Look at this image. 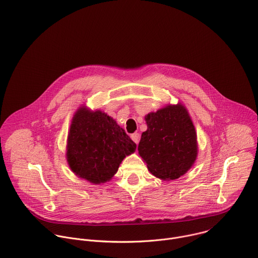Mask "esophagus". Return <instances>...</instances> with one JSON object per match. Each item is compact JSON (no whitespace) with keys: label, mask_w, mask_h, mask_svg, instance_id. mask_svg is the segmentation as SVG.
Instances as JSON below:
<instances>
[{"label":"esophagus","mask_w":258,"mask_h":258,"mask_svg":"<svg viewBox=\"0 0 258 258\" xmlns=\"http://www.w3.org/2000/svg\"><path fill=\"white\" fill-rule=\"evenodd\" d=\"M131 139L136 143V144H138V142H139V140H140V134L139 133H133L132 135H131Z\"/></svg>","instance_id":"esophagus-1"}]
</instances>
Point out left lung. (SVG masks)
Returning <instances> with one entry per match:
<instances>
[{"label": "left lung", "mask_w": 258, "mask_h": 258, "mask_svg": "<svg viewBox=\"0 0 258 258\" xmlns=\"http://www.w3.org/2000/svg\"><path fill=\"white\" fill-rule=\"evenodd\" d=\"M138 153L148 171L162 180H175L187 173L197 157V136L187 109L168 105L145 116Z\"/></svg>", "instance_id": "left-lung-1"}]
</instances>
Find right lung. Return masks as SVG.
<instances>
[{
    "instance_id": "1",
    "label": "right lung",
    "mask_w": 258,
    "mask_h": 258,
    "mask_svg": "<svg viewBox=\"0 0 258 258\" xmlns=\"http://www.w3.org/2000/svg\"><path fill=\"white\" fill-rule=\"evenodd\" d=\"M136 144L106 113L80 107L73 116L67 140L72 172L92 184L110 181Z\"/></svg>"
}]
</instances>
